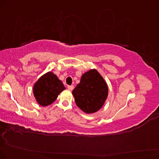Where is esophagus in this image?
Returning a JSON list of instances; mask_svg holds the SVG:
<instances>
[{
    "mask_svg": "<svg viewBox=\"0 0 159 159\" xmlns=\"http://www.w3.org/2000/svg\"><path fill=\"white\" fill-rule=\"evenodd\" d=\"M68 89L69 90V91H72V90L74 89V85H68Z\"/></svg>",
    "mask_w": 159,
    "mask_h": 159,
    "instance_id": "34e87169",
    "label": "esophagus"
}]
</instances>
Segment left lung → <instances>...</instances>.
Wrapping results in <instances>:
<instances>
[{
  "instance_id": "left-lung-1",
  "label": "left lung",
  "mask_w": 159,
  "mask_h": 159,
  "mask_svg": "<svg viewBox=\"0 0 159 159\" xmlns=\"http://www.w3.org/2000/svg\"><path fill=\"white\" fill-rule=\"evenodd\" d=\"M72 94L77 107L90 114L97 112L104 105L108 96V86L103 76L93 68L82 75Z\"/></svg>"
}]
</instances>
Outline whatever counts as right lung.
<instances>
[{
	"label": "right lung",
	"mask_w": 159,
	"mask_h": 159,
	"mask_svg": "<svg viewBox=\"0 0 159 159\" xmlns=\"http://www.w3.org/2000/svg\"><path fill=\"white\" fill-rule=\"evenodd\" d=\"M66 89L63 83L52 71L44 74L33 86V94L41 106H48L56 100L58 95Z\"/></svg>",
	"instance_id": "obj_1"
}]
</instances>
